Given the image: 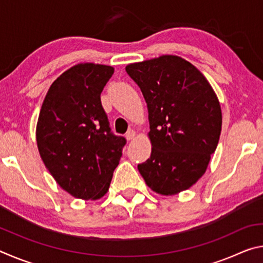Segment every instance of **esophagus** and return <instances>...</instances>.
<instances>
[{"label":"esophagus","mask_w":263,"mask_h":263,"mask_svg":"<svg viewBox=\"0 0 263 263\" xmlns=\"http://www.w3.org/2000/svg\"><path fill=\"white\" fill-rule=\"evenodd\" d=\"M125 137H126L127 140H133V139H135V137H136V132L133 131V130H128V131L126 132Z\"/></svg>","instance_id":"esophagus-1"}]
</instances>
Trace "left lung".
Returning <instances> with one entry per match:
<instances>
[{"instance_id": "8db88e82", "label": "left lung", "mask_w": 263, "mask_h": 263, "mask_svg": "<svg viewBox=\"0 0 263 263\" xmlns=\"http://www.w3.org/2000/svg\"><path fill=\"white\" fill-rule=\"evenodd\" d=\"M144 95L149 159L138 169L151 189L175 195L205 173L221 131V110L204 75L184 59L162 55L126 66Z\"/></svg>"}]
</instances>
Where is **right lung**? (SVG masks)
I'll return each mask as SVG.
<instances>
[{
    "instance_id": "add662e5",
    "label": "right lung",
    "mask_w": 263,
    "mask_h": 263,
    "mask_svg": "<svg viewBox=\"0 0 263 263\" xmlns=\"http://www.w3.org/2000/svg\"><path fill=\"white\" fill-rule=\"evenodd\" d=\"M110 66L80 64L48 89L37 124V145L48 172L62 189L81 199L104 196L126 139L111 132L101 92Z\"/></svg>"
}]
</instances>
